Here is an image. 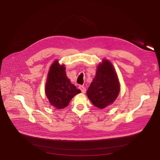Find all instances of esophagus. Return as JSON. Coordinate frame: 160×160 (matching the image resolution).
I'll return each instance as SVG.
<instances>
[{"mask_svg":"<svg viewBox=\"0 0 160 160\" xmlns=\"http://www.w3.org/2000/svg\"><path fill=\"white\" fill-rule=\"evenodd\" d=\"M79 89L81 90L82 93H86V88H85V87H83V86H79Z\"/></svg>","mask_w":160,"mask_h":160,"instance_id":"esophagus-1","label":"esophagus"}]
</instances>
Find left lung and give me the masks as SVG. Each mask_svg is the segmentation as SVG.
Segmentation results:
<instances>
[{
  "label": "left lung",
  "mask_w": 160,
  "mask_h": 160,
  "mask_svg": "<svg viewBox=\"0 0 160 160\" xmlns=\"http://www.w3.org/2000/svg\"><path fill=\"white\" fill-rule=\"evenodd\" d=\"M120 91V83L111 62L103 60L100 63L96 75L87 91V95L93 104L103 109L112 104Z\"/></svg>",
  "instance_id": "obj_1"
}]
</instances>
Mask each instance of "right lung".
I'll use <instances>...</instances> for the list:
<instances>
[{
	"label": "right lung",
	"mask_w": 160,
	"mask_h": 160,
	"mask_svg": "<svg viewBox=\"0 0 160 160\" xmlns=\"http://www.w3.org/2000/svg\"><path fill=\"white\" fill-rule=\"evenodd\" d=\"M80 92L67 78L65 65L55 60L50 67L45 85V93L50 104L57 109L64 108Z\"/></svg>",
	"instance_id": "add662e5"
}]
</instances>
